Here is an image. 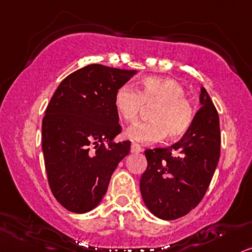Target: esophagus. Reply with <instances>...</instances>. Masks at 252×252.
Here are the masks:
<instances>
[{"mask_svg":"<svg viewBox=\"0 0 252 252\" xmlns=\"http://www.w3.org/2000/svg\"><path fill=\"white\" fill-rule=\"evenodd\" d=\"M143 149L141 145L136 144V143H132L131 144V152H142Z\"/></svg>","mask_w":252,"mask_h":252,"instance_id":"obj_1","label":"esophagus"}]
</instances>
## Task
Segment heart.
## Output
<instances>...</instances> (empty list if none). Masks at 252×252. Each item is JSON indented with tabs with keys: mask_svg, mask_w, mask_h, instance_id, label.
I'll use <instances>...</instances> for the list:
<instances>
[{
	"mask_svg": "<svg viewBox=\"0 0 252 252\" xmlns=\"http://www.w3.org/2000/svg\"><path fill=\"white\" fill-rule=\"evenodd\" d=\"M179 81L164 76H146L138 87L121 86L114 96V106L120 119L135 123L144 107H152L150 122L138 123L126 131V136L137 143H154L166 136L178 139L193 124L195 109L186 96Z\"/></svg>",
	"mask_w": 252,
	"mask_h": 252,
	"instance_id": "obj_1",
	"label": "heart"
}]
</instances>
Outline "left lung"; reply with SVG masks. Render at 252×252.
I'll return each instance as SVG.
<instances>
[{
    "label": "left lung",
    "instance_id": "8db88e82",
    "mask_svg": "<svg viewBox=\"0 0 252 252\" xmlns=\"http://www.w3.org/2000/svg\"><path fill=\"white\" fill-rule=\"evenodd\" d=\"M201 108L189 131L168 148L145 150L148 167L141 178V193L152 214L176 220L199 205L218 166L221 133L218 110L201 87Z\"/></svg>",
    "mask_w": 252,
    "mask_h": 252
}]
</instances>
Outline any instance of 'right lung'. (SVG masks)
<instances>
[{"mask_svg": "<svg viewBox=\"0 0 252 252\" xmlns=\"http://www.w3.org/2000/svg\"><path fill=\"white\" fill-rule=\"evenodd\" d=\"M137 71L92 63L66 76L47 104L41 124L43 154L51 192L73 213L95 208L111 174L130 152L114 106L116 91Z\"/></svg>", "mask_w": 252, "mask_h": 252, "instance_id": "add662e5", "label": "right lung"}]
</instances>
